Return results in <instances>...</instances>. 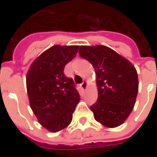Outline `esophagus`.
Listing matches in <instances>:
<instances>
[{
	"mask_svg": "<svg viewBox=\"0 0 157 157\" xmlns=\"http://www.w3.org/2000/svg\"><path fill=\"white\" fill-rule=\"evenodd\" d=\"M81 86H82V88L83 89V90H86V89L87 88V82H86V81H84V82L81 84Z\"/></svg>",
	"mask_w": 157,
	"mask_h": 157,
	"instance_id": "34e87169",
	"label": "esophagus"
}]
</instances>
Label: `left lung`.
Returning a JSON list of instances; mask_svg holds the SVG:
<instances>
[{
  "label": "left lung",
  "instance_id": "8db88e82",
  "mask_svg": "<svg viewBox=\"0 0 157 157\" xmlns=\"http://www.w3.org/2000/svg\"><path fill=\"white\" fill-rule=\"evenodd\" d=\"M79 55L94 67L98 98L91 106L94 118L116 128L128 118L138 94V75L127 59L104 45L80 46Z\"/></svg>",
  "mask_w": 157,
  "mask_h": 157
}]
</instances>
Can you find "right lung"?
<instances>
[{
    "label": "right lung",
    "mask_w": 157,
    "mask_h": 157,
    "mask_svg": "<svg viewBox=\"0 0 157 157\" xmlns=\"http://www.w3.org/2000/svg\"><path fill=\"white\" fill-rule=\"evenodd\" d=\"M78 48V45L52 46L33 60L26 76L30 107L39 124L52 133L71 124L80 102L73 80L64 74Z\"/></svg>",
    "instance_id": "right-lung-1"
}]
</instances>
